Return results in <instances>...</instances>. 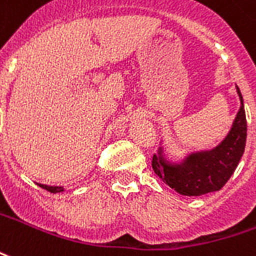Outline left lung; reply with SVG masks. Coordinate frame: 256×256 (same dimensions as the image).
<instances>
[{
	"label": "left lung",
	"instance_id": "1",
	"mask_svg": "<svg viewBox=\"0 0 256 256\" xmlns=\"http://www.w3.org/2000/svg\"><path fill=\"white\" fill-rule=\"evenodd\" d=\"M242 107L234 126L222 142L209 152L192 153L182 162L171 164L164 158L162 149L152 157V168L162 182L182 196H198L218 191L236 170L243 156L247 138V120L243 96L238 88Z\"/></svg>",
	"mask_w": 256,
	"mask_h": 256
}]
</instances>
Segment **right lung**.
<instances>
[{"label":"right lung","instance_id":"1","mask_svg":"<svg viewBox=\"0 0 256 256\" xmlns=\"http://www.w3.org/2000/svg\"><path fill=\"white\" fill-rule=\"evenodd\" d=\"M42 188H44V190L50 191V192H60V191H64V187H56V186H46V184H39Z\"/></svg>","mask_w":256,"mask_h":256}]
</instances>
